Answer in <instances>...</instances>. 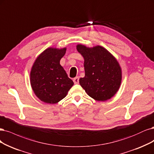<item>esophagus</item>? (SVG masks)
Listing matches in <instances>:
<instances>
[{"instance_id": "esophagus-1", "label": "esophagus", "mask_w": 154, "mask_h": 154, "mask_svg": "<svg viewBox=\"0 0 154 154\" xmlns=\"http://www.w3.org/2000/svg\"><path fill=\"white\" fill-rule=\"evenodd\" d=\"M73 82H74V83H75V84H78L79 83V78L75 77L73 79Z\"/></svg>"}]
</instances>
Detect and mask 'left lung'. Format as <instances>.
Here are the masks:
<instances>
[{
  "label": "left lung",
  "mask_w": 154,
  "mask_h": 154,
  "mask_svg": "<svg viewBox=\"0 0 154 154\" xmlns=\"http://www.w3.org/2000/svg\"><path fill=\"white\" fill-rule=\"evenodd\" d=\"M78 51L84 58L85 76L79 84L87 94L98 101H105L117 92L122 82L118 61L104 48H88L78 45Z\"/></svg>",
  "instance_id": "8db88e82"
}]
</instances>
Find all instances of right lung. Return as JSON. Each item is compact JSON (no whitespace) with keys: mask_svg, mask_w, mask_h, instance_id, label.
<instances>
[{"mask_svg":"<svg viewBox=\"0 0 154 154\" xmlns=\"http://www.w3.org/2000/svg\"><path fill=\"white\" fill-rule=\"evenodd\" d=\"M66 48H48L38 57L30 71V85L42 101L56 104L64 98L74 83L67 76L60 60Z\"/></svg>","mask_w":154,"mask_h":154,"instance_id":"right-lung-1","label":"right lung"}]
</instances>
